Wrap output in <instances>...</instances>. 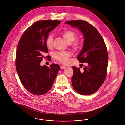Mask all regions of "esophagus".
Listing matches in <instances>:
<instances>
[{
	"label": "esophagus",
	"instance_id": "esophagus-1",
	"mask_svg": "<svg viewBox=\"0 0 125 125\" xmlns=\"http://www.w3.org/2000/svg\"><path fill=\"white\" fill-rule=\"evenodd\" d=\"M66 66H60V69H66Z\"/></svg>",
	"mask_w": 125,
	"mask_h": 125
}]
</instances>
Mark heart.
I'll return each mask as SVG.
<instances>
[{
    "label": "heart",
    "instance_id": "b5f03b06",
    "mask_svg": "<svg viewBox=\"0 0 125 125\" xmlns=\"http://www.w3.org/2000/svg\"><path fill=\"white\" fill-rule=\"evenodd\" d=\"M61 34L68 43L70 44L74 41L72 44L73 48L78 49L80 47L81 42L78 40H75L77 38V34L74 31L72 30H66L62 31ZM45 43L48 48H52L53 43V37L52 35L50 34L47 36L45 39ZM54 56L56 59L59 62L64 64H67L69 62L70 54L69 52H56L54 54Z\"/></svg>",
    "mask_w": 125,
    "mask_h": 125
}]
</instances>
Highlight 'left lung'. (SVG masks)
<instances>
[{
  "instance_id": "8db88e82",
  "label": "left lung",
  "mask_w": 125,
  "mask_h": 125,
  "mask_svg": "<svg viewBox=\"0 0 125 125\" xmlns=\"http://www.w3.org/2000/svg\"><path fill=\"white\" fill-rule=\"evenodd\" d=\"M65 23L78 28L83 34L84 44L77 59L88 64L82 71L72 67L73 88L80 94H92L100 88L107 75L108 56L105 42L96 28L86 21L73 20Z\"/></svg>"
}]
</instances>
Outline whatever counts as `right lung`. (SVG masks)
Wrapping results in <instances>:
<instances>
[{
  "label": "right lung",
  "instance_id": "add662e5",
  "mask_svg": "<svg viewBox=\"0 0 125 125\" xmlns=\"http://www.w3.org/2000/svg\"><path fill=\"white\" fill-rule=\"evenodd\" d=\"M60 22L50 20L37 21L24 32L18 42L16 69L23 86L34 95H41L49 91L60 69L56 64L49 68L40 66L44 54L48 53L45 39Z\"/></svg>",
  "mask_w": 125,
  "mask_h": 125
}]
</instances>
